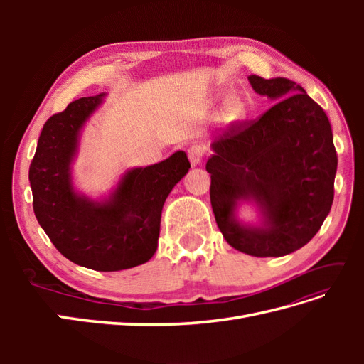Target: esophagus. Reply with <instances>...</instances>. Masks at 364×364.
Instances as JSON below:
<instances>
[{"mask_svg":"<svg viewBox=\"0 0 364 364\" xmlns=\"http://www.w3.org/2000/svg\"><path fill=\"white\" fill-rule=\"evenodd\" d=\"M206 153V147L202 146V144H193L190 149H188V158H190V162L193 165H199L205 156Z\"/></svg>","mask_w":364,"mask_h":364,"instance_id":"esophagus-1","label":"esophagus"}]
</instances>
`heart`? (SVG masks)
<instances>
[{
    "label": "heart",
    "mask_w": 364,
    "mask_h": 364,
    "mask_svg": "<svg viewBox=\"0 0 364 364\" xmlns=\"http://www.w3.org/2000/svg\"><path fill=\"white\" fill-rule=\"evenodd\" d=\"M246 114V107L245 105L241 103L238 98H229L226 102L225 107H223V115L225 118L230 119V121H237L241 119Z\"/></svg>",
    "instance_id": "1"
}]
</instances>
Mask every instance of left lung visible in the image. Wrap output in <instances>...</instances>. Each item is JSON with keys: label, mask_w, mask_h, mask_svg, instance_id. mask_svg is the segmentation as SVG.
<instances>
[{"label": "left lung", "mask_w": 364, "mask_h": 364, "mask_svg": "<svg viewBox=\"0 0 364 364\" xmlns=\"http://www.w3.org/2000/svg\"><path fill=\"white\" fill-rule=\"evenodd\" d=\"M253 90L278 100L257 119L235 121L213 142L206 162L213 211L234 249L252 257H284L321 229L334 200L337 153L323 109L302 86L249 75ZM252 198L267 226L241 227L237 200Z\"/></svg>", "instance_id": "left-lung-1"}]
</instances>
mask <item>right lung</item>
Masks as SVG:
<instances>
[{
	"instance_id": "right-lung-1",
	"label": "right lung",
	"mask_w": 364,
	"mask_h": 364,
	"mask_svg": "<svg viewBox=\"0 0 364 364\" xmlns=\"http://www.w3.org/2000/svg\"><path fill=\"white\" fill-rule=\"evenodd\" d=\"M105 94L71 102L43 124L28 170L33 211L65 258L98 272L147 262L158 249L165 199L191 167L185 151L126 173L117 191L97 203L77 196L70 164L77 135Z\"/></svg>"
}]
</instances>
